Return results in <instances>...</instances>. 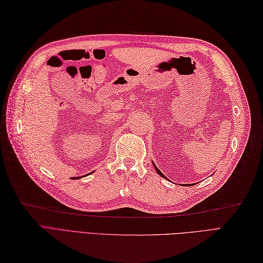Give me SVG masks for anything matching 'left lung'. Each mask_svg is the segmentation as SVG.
Returning a JSON list of instances; mask_svg holds the SVG:
<instances>
[{
    "mask_svg": "<svg viewBox=\"0 0 263 263\" xmlns=\"http://www.w3.org/2000/svg\"><path fill=\"white\" fill-rule=\"evenodd\" d=\"M153 164H154V163H153ZM154 167H156V170H157V172H158V173L160 174V176H161V177H163V178H165V177L163 176V174H162V172H161V171H160V170L158 169V167L156 166V164H154ZM165 179H166V178H165Z\"/></svg>",
    "mask_w": 263,
    "mask_h": 263,
    "instance_id": "8db88e82",
    "label": "left lung"
}]
</instances>
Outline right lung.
Listing matches in <instances>:
<instances>
[{
  "label": "right lung",
  "mask_w": 263,
  "mask_h": 263,
  "mask_svg": "<svg viewBox=\"0 0 263 263\" xmlns=\"http://www.w3.org/2000/svg\"><path fill=\"white\" fill-rule=\"evenodd\" d=\"M79 178H80V177H77V178H74V179H79Z\"/></svg>",
  "instance_id": "1"
}]
</instances>
